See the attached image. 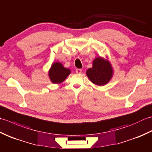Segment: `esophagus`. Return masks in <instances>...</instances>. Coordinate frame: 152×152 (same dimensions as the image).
Instances as JSON below:
<instances>
[{
  "instance_id": "1",
  "label": "esophagus",
  "mask_w": 152,
  "mask_h": 152,
  "mask_svg": "<svg viewBox=\"0 0 152 152\" xmlns=\"http://www.w3.org/2000/svg\"><path fill=\"white\" fill-rule=\"evenodd\" d=\"M76 72L77 74H81V73H82V69H77L76 70Z\"/></svg>"
}]
</instances>
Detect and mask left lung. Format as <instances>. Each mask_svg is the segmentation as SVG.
<instances>
[{
  "label": "left lung",
  "instance_id": "left-lung-1",
  "mask_svg": "<svg viewBox=\"0 0 152 152\" xmlns=\"http://www.w3.org/2000/svg\"><path fill=\"white\" fill-rule=\"evenodd\" d=\"M114 72V69L107 57L99 56L93 60L92 67L87 70L86 75L95 85L103 86L110 81Z\"/></svg>",
  "mask_w": 152,
  "mask_h": 152
}]
</instances>
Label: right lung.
Masks as SVG:
<instances>
[{"mask_svg":"<svg viewBox=\"0 0 152 152\" xmlns=\"http://www.w3.org/2000/svg\"><path fill=\"white\" fill-rule=\"evenodd\" d=\"M70 73V69L65 68L62 63L56 61L51 64L48 70V76L51 83L59 84L66 80Z\"/></svg>","mask_w":152,"mask_h":152,"instance_id":"add662e5","label":"right lung"}]
</instances>
